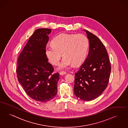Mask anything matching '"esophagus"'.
<instances>
[{"label": "esophagus", "mask_w": 128, "mask_h": 128, "mask_svg": "<svg viewBox=\"0 0 128 128\" xmlns=\"http://www.w3.org/2000/svg\"><path fill=\"white\" fill-rule=\"evenodd\" d=\"M66 74V72H60V75H65Z\"/></svg>", "instance_id": "34e87169"}]
</instances>
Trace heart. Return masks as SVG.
<instances>
[{
	"label": "heart",
	"mask_w": 128,
	"mask_h": 128,
	"mask_svg": "<svg viewBox=\"0 0 128 128\" xmlns=\"http://www.w3.org/2000/svg\"><path fill=\"white\" fill-rule=\"evenodd\" d=\"M52 45L45 48V54L54 65L59 63L62 54L64 58L58 67V70L68 68L73 64L77 66L85 60L87 56L89 41L84 34L63 33L56 36Z\"/></svg>",
	"instance_id": "heart-1"
}]
</instances>
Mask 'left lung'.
Instances as JSON below:
<instances>
[{"mask_svg":"<svg viewBox=\"0 0 128 128\" xmlns=\"http://www.w3.org/2000/svg\"><path fill=\"white\" fill-rule=\"evenodd\" d=\"M86 32L90 47L87 58L75 74L74 93L77 98L90 101L99 97L107 88L111 66L107 50L97 36Z\"/></svg>","mask_w":128,"mask_h":128,"instance_id":"left-lung-1","label":"left lung"}]
</instances>
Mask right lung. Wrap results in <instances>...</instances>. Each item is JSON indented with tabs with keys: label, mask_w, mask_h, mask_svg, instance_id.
<instances>
[{
	"label": "right lung",
	"mask_w": 128,
	"mask_h": 128,
	"mask_svg": "<svg viewBox=\"0 0 128 128\" xmlns=\"http://www.w3.org/2000/svg\"><path fill=\"white\" fill-rule=\"evenodd\" d=\"M51 29L38 28L30 38L18 59L16 74L18 82L26 93L34 100L48 102L56 96L58 73L45 54Z\"/></svg>",
	"instance_id": "obj_1"
}]
</instances>
